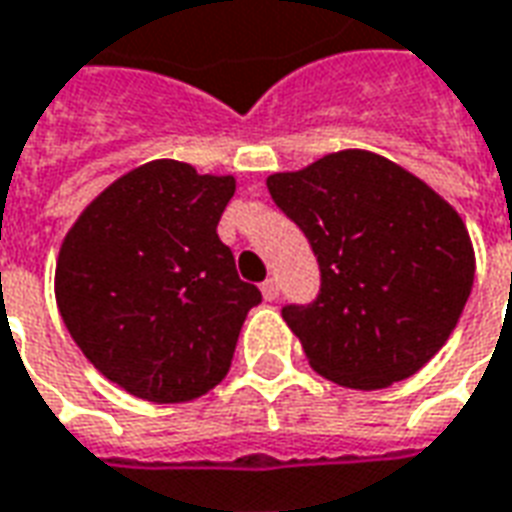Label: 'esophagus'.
I'll return each mask as SVG.
<instances>
[{
  "instance_id": "1",
  "label": "esophagus",
  "mask_w": 512,
  "mask_h": 512,
  "mask_svg": "<svg viewBox=\"0 0 512 512\" xmlns=\"http://www.w3.org/2000/svg\"><path fill=\"white\" fill-rule=\"evenodd\" d=\"M260 291H263V296H266L268 302H274V299L280 296V282L274 280V277H268V280L260 285Z\"/></svg>"
}]
</instances>
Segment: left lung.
I'll use <instances>...</instances> for the list:
<instances>
[{"label":"left lung","mask_w":512,"mask_h":512,"mask_svg":"<svg viewBox=\"0 0 512 512\" xmlns=\"http://www.w3.org/2000/svg\"><path fill=\"white\" fill-rule=\"evenodd\" d=\"M266 185L321 268L316 299L282 307L310 366L343 388L377 391L430 363L474 285L455 207L366 149L271 174Z\"/></svg>","instance_id":"1"}]
</instances>
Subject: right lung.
I'll return each instance as SVG.
<instances>
[{
  "label": "right lung",
  "mask_w": 512,
  "mask_h": 512,
  "mask_svg": "<svg viewBox=\"0 0 512 512\" xmlns=\"http://www.w3.org/2000/svg\"><path fill=\"white\" fill-rule=\"evenodd\" d=\"M232 194L235 177L152 160L107 185L63 238V324L138 399L191 402L230 371L246 313L263 299L216 232Z\"/></svg>",
  "instance_id": "obj_1"
}]
</instances>
